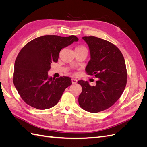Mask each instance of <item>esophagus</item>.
<instances>
[{"mask_svg":"<svg viewBox=\"0 0 147 147\" xmlns=\"http://www.w3.org/2000/svg\"><path fill=\"white\" fill-rule=\"evenodd\" d=\"M72 83H73V84L77 83V79H75V78H72Z\"/></svg>","mask_w":147,"mask_h":147,"instance_id":"obj_1","label":"esophagus"}]
</instances>
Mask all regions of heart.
Here are the masks:
<instances>
[{"label": "heart", "mask_w": 147, "mask_h": 147, "mask_svg": "<svg viewBox=\"0 0 147 147\" xmlns=\"http://www.w3.org/2000/svg\"><path fill=\"white\" fill-rule=\"evenodd\" d=\"M85 48L83 47H78V48Z\"/></svg>", "instance_id": "b5f03b06"}]
</instances>
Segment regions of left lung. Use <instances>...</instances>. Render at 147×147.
I'll return each mask as SVG.
<instances>
[{
    "instance_id": "obj_1",
    "label": "left lung",
    "mask_w": 147,
    "mask_h": 147,
    "mask_svg": "<svg viewBox=\"0 0 147 147\" xmlns=\"http://www.w3.org/2000/svg\"><path fill=\"white\" fill-rule=\"evenodd\" d=\"M82 38L88 44L91 56L86 72L98 80L92 86L87 81H78L82 87L78 103L87 112L97 113L110 108L122 95L127 83L125 61L113 43L93 36Z\"/></svg>"
}]
</instances>
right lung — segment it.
Wrapping results in <instances>:
<instances>
[{
  "instance_id": "add662e5",
  "label": "right lung",
  "mask_w": 147,
  "mask_h": 147,
  "mask_svg": "<svg viewBox=\"0 0 147 147\" xmlns=\"http://www.w3.org/2000/svg\"><path fill=\"white\" fill-rule=\"evenodd\" d=\"M78 38L44 35L31 40L21 49L15 60L13 81L26 104L45 110L56 105L65 88L72 84L68 77L54 78L48 72L51 64L58 61L59 52Z\"/></svg>"
}]
</instances>
